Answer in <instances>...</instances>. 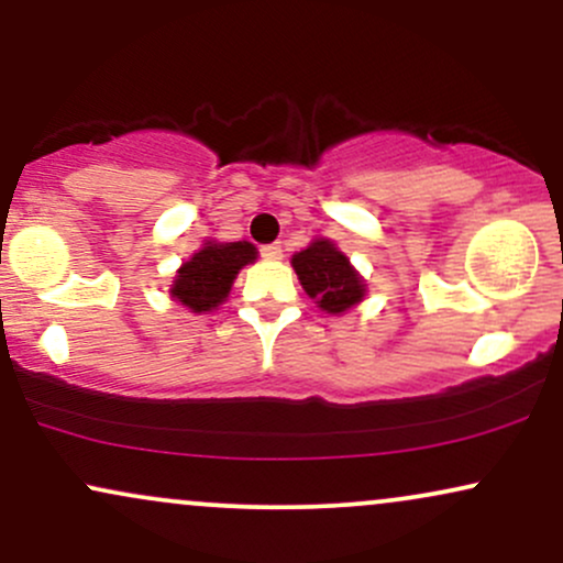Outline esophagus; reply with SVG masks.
<instances>
[{"instance_id": "34e87169", "label": "esophagus", "mask_w": 563, "mask_h": 563, "mask_svg": "<svg viewBox=\"0 0 563 563\" xmlns=\"http://www.w3.org/2000/svg\"><path fill=\"white\" fill-rule=\"evenodd\" d=\"M262 256L264 260L275 262V260H283V249L277 243H269V245H262Z\"/></svg>"}]
</instances>
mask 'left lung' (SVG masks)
Here are the masks:
<instances>
[{"label": "left lung", "instance_id": "8db88e82", "mask_svg": "<svg viewBox=\"0 0 563 563\" xmlns=\"http://www.w3.org/2000/svg\"><path fill=\"white\" fill-rule=\"evenodd\" d=\"M290 267L299 275L309 299L328 314H344L365 299V277L352 267L349 256L328 238H314L307 249L290 256Z\"/></svg>", "mask_w": 563, "mask_h": 563}]
</instances>
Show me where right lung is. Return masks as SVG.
<instances>
[{
	"label": "right lung",
	"mask_w": 563,
	"mask_h": 563,
	"mask_svg": "<svg viewBox=\"0 0 563 563\" xmlns=\"http://www.w3.org/2000/svg\"><path fill=\"white\" fill-rule=\"evenodd\" d=\"M260 251L254 243L206 241L174 275L169 296L196 314H206L228 301L232 283L245 264H254Z\"/></svg>",
	"instance_id": "right-lung-1"
}]
</instances>
